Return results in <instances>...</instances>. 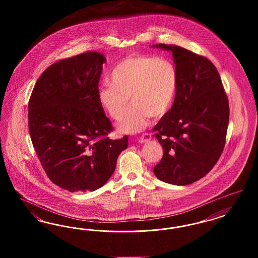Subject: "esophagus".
Returning <instances> with one entry per match:
<instances>
[{
    "instance_id": "1",
    "label": "esophagus",
    "mask_w": 258,
    "mask_h": 258,
    "mask_svg": "<svg viewBox=\"0 0 258 258\" xmlns=\"http://www.w3.org/2000/svg\"><path fill=\"white\" fill-rule=\"evenodd\" d=\"M151 138H152V135L150 133H144L143 135L138 138V141L140 143H146V142L151 140Z\"/></svg>"
}]
</instances>
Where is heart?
<instances>
[{"instance_id": "obj_1", "label": "heart", "mask_w": 258, "mask_h": 258, "mask_svg": "<svg viewBox=\"0 0 258 258\" xmlns=\"http://www.w3.org/2000/svg\"><path fill=\"white\" fill-rule=\"evenodd\" d=\"M109 83L98 89L100 106L112 119L120 120V131L135 133L159 119L171 108L178 89V72L170 60L151 55H135L118 62L108 76Z\"/></svg>"}]
</instances>
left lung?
<instances>
[{
	"instance_id": "obj_1",
	"label": "left lung",
	"mask_w": 258,
	"mask_h": 258,
	"mask_svg": "<svg viewBox=\"0 0 258 258\" xmlns=\"http://www.w3.org/2000/svg\"><path fill=\"white\" fill-rule=\"evenodd\" d=\"M154 46L171 51L179 77L171 109L154 127L163 148L154 173L168 184H192L221 157L229 122L228 98L218 70L206 57L180 46Z\"/></svg>"
}]
</instances>
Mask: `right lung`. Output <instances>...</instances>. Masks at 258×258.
<instances>
[{"mask_svg": "<svg viewBox=\"0 0 258 258\" xmlns=\"http://www.w3.org/2000/svg\"><path fill=\"white\" fill-rule=\"evenodd\" d=\"M105 57L88 51L52 63L28 103L33 146L47 177L71 192L94 191L115 171L127 135L109 139L110 120L98 100Z\"/></svg>", "mask_w": 258, "mask_h": 258, "instance_id": "1", "label": "right lung"}]
</instances>
